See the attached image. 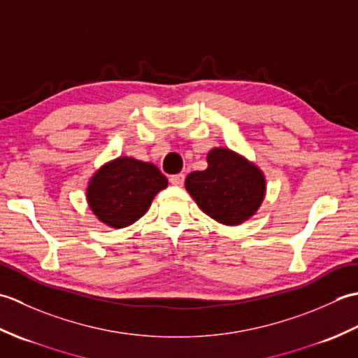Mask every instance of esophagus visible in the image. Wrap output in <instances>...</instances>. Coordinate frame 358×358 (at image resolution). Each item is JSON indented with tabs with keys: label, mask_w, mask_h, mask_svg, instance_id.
<instances>
[{
	"label": "esophagus",
	"mask_w": 358,
	"mask_h": 358,
	"mask_svg": "<svg viewBox=\"0 0 358 358\" xmlns=\"http://www.w3.org/2000/svg\"><path fill=\"white\" fill-rule=\"evenodd\" d=\"M171 185L172 186H183L185 185V173H177V175H172L169 178Z\"/></svg>",
	"instance_id": "obj_1"
}]
</instances>
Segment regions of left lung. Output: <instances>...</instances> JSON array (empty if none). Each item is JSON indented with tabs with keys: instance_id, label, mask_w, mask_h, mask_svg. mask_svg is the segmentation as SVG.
<instances>
[{
	"instance_id": "8db88e82",
	"label": "left lung",
	"mask_w": 358,
	"mask_h": 358,
	"mask_svg": "<svg viewBox=\"0 0 358 358\" xmlns=\"http://www.w3.org/2000/svg\"><path fill=\"white\" fill-rule=\"evenodd\" d=\"M186 189L204 214L234 226L255 214L264 196V178L232 150L214 149L208 155V169L187 175Z\"/></svg>"
}]
</instances>
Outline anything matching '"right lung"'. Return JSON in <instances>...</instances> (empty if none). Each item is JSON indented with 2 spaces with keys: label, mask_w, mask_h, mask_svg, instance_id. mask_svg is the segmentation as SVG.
Masks as SVG:
<instances>
[{
  "label": "right lung",
  "mask_w": 358,
  "mask_h": 358,
  "mask_svg": "<svg viewBox=\"0 0 358 358\" xmlns=\"http://www.w3.org/2000/svg\"><path fill=\"white\" fill-rule=\"evenodd\" d=\"M164 187L167 178L157 166L123 157L94 175L87 201L103 223L124 227L146 214L154 196Z\"/></svg>",
  "instance_id": "add662e5"
}]
</instances>
